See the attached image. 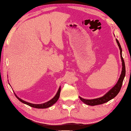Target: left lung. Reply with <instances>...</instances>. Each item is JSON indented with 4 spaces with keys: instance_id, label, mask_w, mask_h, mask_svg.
Wrapping results in <instances>:
<instances>
[{
    "instance_id": "obj_1",
    "label": "left lung",
    "mask_w": 131,
    "mask_h": 131,
    "mask_svg": "<svg viewBox=\"0 0 131 131\" xmlns=\"http://www.w3.org/2000/svg\"><path fill=\"white\" fill-rule=\"evenodd\" d=\"M116 43H118L119 49H120L121 57V59L122 61V73L120 76V78H119L117 83L115 84L114 87L112 89H111V90L108 91L106 94H105L103 97H100V98H98V99H93V100H86L79 97L80 100H82V101H83L85 104H87L88 105H91V106H94V105H101L102 104H104V103L107 102L108 101H110V100L113 99V98H114V97L119 93V91H121L124 77L126 75V67H125V63H124L123 58L122 57V49L121 48V44L119 43L117 39H116Z\"/></svg>"
}]
</instances>
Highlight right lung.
<instances>
[{
    "instance_id": "1",
    "label": "right lung",
    "mask_w": 131,
    "mask_h": 131,
    "mask_svg": "<svg viewBox=\"0 0 131 131\" xmlns=\"http://www.w3.org/2000/svg\"><path fill=\"white\" fill-rule=\"evenodd\" d=\"M60 92H61V87H60L59 89H58V91L57 92V93H56V96L53 97V98L51 99V100H50V101L47 102L46 103H44V104H31V103L26 102V101H24V100H21V99H19V97H18L15 94V96H16L17 98L21 102L24 103V104H25L29 105V106H30L32 107L38 108H47V107H49L50 106H51L52 105H53L54 103H56L58 99H59Z\"/></svg>"
}]
</instances>
